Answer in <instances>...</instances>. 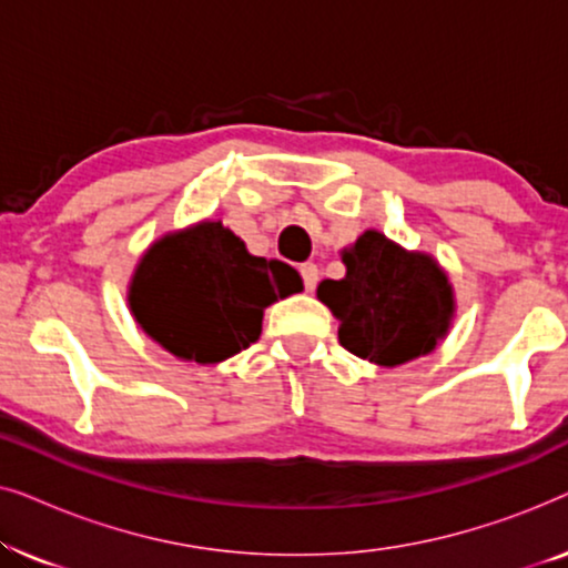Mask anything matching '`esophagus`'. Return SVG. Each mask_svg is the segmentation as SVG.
Instances as JSON below:
<instances>
[{
	"label": "esophagus",
	"mask_w": 568,
	"mask_h": 568,
	"mask_svg": "<svg viewBox=\"0 0 568 568\" xmlns=\"http://www.w3.org/2000/svg\"><path fill=\"white\" fill-rule=\"evenodd\" d=\"M300 274H302V282H305V290L313 292L317 286V278H321V271H317L315 263H302Z\"/></svg>",
	"instance_id": "esophagus-1"
}]
</instances>
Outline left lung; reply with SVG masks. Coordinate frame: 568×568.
<instances>
[{
    "label": "left lung",
    "instance_id": "left-lung-1",
    "mask_svg": "<svg viewBox=\"0 0 568 568\" xmlns=\"http://www.w3.org/2000/svg\"><path fill=\"white\" fill-rule=\"evenodd\" d=\"M341 261L346 276L317 284V300L338 321V341L348 352L400 367L432 354L447 336L455 290L434 255L367 230L341 251Z\"/></svg>",
    "mask_w": 568,
    "mask_h": 568
}]
</instances>
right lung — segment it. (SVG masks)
<instances>
[{"mask_svg": "<svg viewBox=\"0 0 568 568\" xmlns=\"http://www.w3.org/2000/svg\"><path fill=\"white\" fill-rule=\"evenodd\" d=\"M302 292L282 261L247 253L220 220L168 232L146 247L129 282L139 328L183 362L220 364L255 344L263 310Z\"/></svg>", "mask_w": 568, "mask_h": 568, "instance_id": "right-lung-1", "label": "right lung"}]
</instances>
